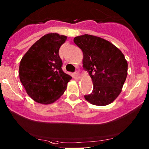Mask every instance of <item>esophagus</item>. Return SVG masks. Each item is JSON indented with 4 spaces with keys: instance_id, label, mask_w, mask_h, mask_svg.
<instances>
[{
    "instance_id": "esophagus-1",
    "label": "esophagus",
    "mask_w": 149,
    "mask_h": 149,
    "mask_svg": "<svg viewBox=\"0 0 149 149\" xmlns=\"http://www.w3.org/2000/svg\"><path fill=\"white\" fill-rule=\"evenodd\" d=\"M74 75H75V77H76L77 78L79 79L80 75H79V70H77L76 72H74Z\"/></svg>"
}]
</instances>
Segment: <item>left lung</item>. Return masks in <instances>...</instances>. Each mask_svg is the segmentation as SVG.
<instances>
[{
  "mask_svg": "<svg viewBox=\"0 0 149 149\" xmlns=\"http://www.w3.org/2000/svg\"><path fill=\"white\" fill-rule=\"evenodd\" d=\"M74 42L83 52V67L91 75L93 91L86 100L106 106L122 92L128 74V63L122 51L107 40L88 34L76 36Z\"/></svg>",
  "mask_w": 149,
  "mask_h": 149,
  "instance_id": "left-lung-1",
  "label": "left lung"
}]
</instances>
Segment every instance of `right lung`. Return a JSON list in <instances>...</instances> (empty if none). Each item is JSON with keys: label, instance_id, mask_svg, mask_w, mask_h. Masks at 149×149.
<instances>
[{"label": "right lung", "instance_id": "add662e5", "mask_svg": "<svg viewBox=\"0 0 149 149\" xmlns=\"http://www.w3.org/2000/svg\"><path fill=\"white\" fill-rule=\"evenodd\" d=\"M67 36L50 33L34 43L20 62V81L34 102L50 104L63 95L72 79L62 70L58 55Z\"/></svg>", "mask_w": 149, "mask_h": 149}]
</instances>
